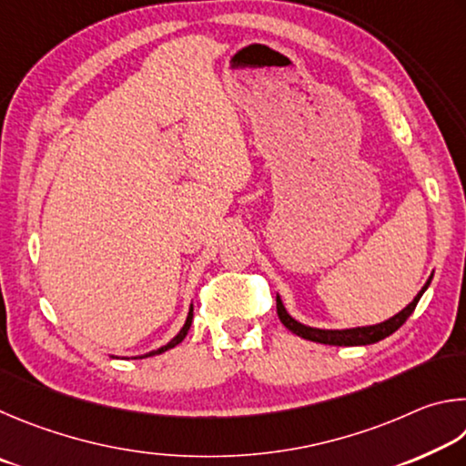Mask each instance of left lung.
Returning a JSON list of instances; mask_svg holds the SVG:
<instances>
[{"label":"left lung","instance_id":"obj_1","mask_svg":"<svg viewBox=\"0 0 466 466\" xmlns=\"http://www.w3.org/2000/svg\"><path fill=\"white\" fill-rule=\"evenodd\" d=\"M431 279L434 274L430 276L428 282L423 284L421 290L415 295L410 305L401 309L397 315L390 317V319L377 323V325H364V328H350V329H319V328H311V325H305L297 321L292 317L287 307H284L280 295H276V311H279L280 321L284 323V328L290 329L292 333H297L299 338L309 339V341H317V344H328V346H369V344H377V341L389 338L390 333H395L401 325L410 319V315L413 313V309L418 307L420 299L423 292L428 290Z\"/></svg>","mask_w":466,"mask_h":466}]
</instances>
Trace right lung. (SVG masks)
<instances>
[{
    "instance_id": "add662e5",
    "label": "right lung",
    "mask_w": 466,
    "mask_h": 466,
    "mask_svg": "<svg viewBox=\"0 0 466 466\" xmlns=\"http://www.w3.org/2000/svg\"><path fill=\"white\" fill-rule=\"evenodd\" d=\"M192 315H194V305H190V311H187V317H186V323H184V328L179 329L174 338H171L166 346H161V348H157V350H151V352H147V354H143V356H133V360H141V358H149V356H157V354H163V352H167V350H171V348H176L179 341H182L184 338H186V333H187V329H190V325H192ZM110 358H118V356H110Z\"/></svg>"
}]
</instances>
